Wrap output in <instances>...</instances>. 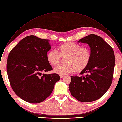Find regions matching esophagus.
<instances>
[{"label": "esophagus", "mask_w": 122, "mask_h": 122, "mask_svg": "<svg viewBox=\"0 0 122 122\" xmlns=\"http://www.w3.org/2000/svg\"><path fill=\"white\" fill-rule=\"evenodd\" d=\"M60 77L61 78H64V77H65V76H64V75H60Z\"/></svg>", "instance_id": "obj_1"}]
</instances>
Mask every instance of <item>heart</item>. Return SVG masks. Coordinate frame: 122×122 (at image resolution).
<instances>
[{"instance_id": "1", "label": "heart", "mask_w": 122, "mask_h": 122, "mask_svg": "<svg viewBox=\"0 0 122 122\" xmlns=\"http://www.w3.org/2000/svg\"><path fill=\"white\" fill-rule=\"evenodd\" d=\"M57 52L50 50L46 55L47 62L51 65L56 66L61 62V58H65V65L57 66L54 71L61 75H65L76 71L80 72L89 64L92 54L90 49L87 47H81L79 44L68 42L59 46Z\"/></svg>"}]
</instances>
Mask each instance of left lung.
<instances>
[{
    "instance_id": "obj_1",
    "label": "left lung",
    "mask_w": 122,
    "mask_h": 122,
    "mask_svg": "<svg viewBox=\"0 0 122 122\" xmlns=\"http://www.w3.org/2000/svg\"><path fill=\"white\" fill-rule=\"evenodd\" d=\"M78 42L89 45L92 57L87 67L80 73L81 76H71L68 88L78 100L91 102L102 97L111 85L115 65L114 51L102 38L95 34L89 35Z\"/></svg>"
}]
</instances>
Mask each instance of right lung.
Instances as JSON below:
<instances>
[{
	"instance_id": "right-lung-1",
	"label": "right lung",
	"mask_w": 122,
	"mask_h": 122,
	"mask_svg": "<svg viewBox=\"0 0 122 122\" xmlns=\"http://www.w3.org/2000/svg\"><path fill=\"white\" fill-rule=\"evenodd\" d=\"M49 42L28 36L20 41L8 56L7 71L11 87L19 97L30 103L46 99L60 79L56 73H44L53 69L46 59L51 48Z\"/></svg>"
}]
</instances>
